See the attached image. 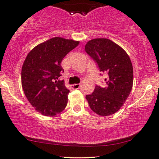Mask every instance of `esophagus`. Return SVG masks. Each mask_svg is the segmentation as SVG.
Returning a JSON list of instances; mask_svg holds the SVG:
<instances>
[{
  "instance_id": "obj_1",
  "label": "esophagus",
  "mask_w": 159,
  "mask_h": 159,
  "mask_svg": "<svg viewBox=\"0 0 159 159\" xmlns=\"http://www.w3.org/2000/svg\"><path fill=\"white\" fill-rule=\"evenodd\" d=\"M71 86H72L73 89H78L80 88V84H73Z\"/></svg>"
}]
</instances>
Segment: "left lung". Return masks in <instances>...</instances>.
Returning <instances> with one entry per match:
<instances>
[{"label": "left lung", "mask_w": 159, "mask_h": 159, "mask_svg": "<svg viewBox=\"0 0 159 159\" xmlns=\"http://www.w3.org/2000/svg\"><path fill=\"white\" fill-rule=\"evenodd\" d=\"M85 50L98 64L100 71L107 72L104 87L96 86L86 95L91 110L100 116L113 115L123 106L133 88V68L130 58L117 44L106 38L89 40Z\"/></svg>", "instance_id": "8db88e82"}]
</instances>
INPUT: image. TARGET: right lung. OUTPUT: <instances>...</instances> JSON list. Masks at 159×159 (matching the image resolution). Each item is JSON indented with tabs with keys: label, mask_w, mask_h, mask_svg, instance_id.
Segmentation results:
<instances>
[{
	"label": "right lung",
	"mask_w": 159,
	"mask_h": 159,
	"mask_svg": "<svg viewBox=\"0 0 159 159\" xmlns=\"http://www.w3.org/2000/svg\"><path fill=\"white\" fill-rule=\"evenodd\" d=\"M79 41L54 37L38 44L29 52L21 69L24 94L35 110L48 117L60 114L67 106L70 91L64 80H57L64 70L61 63Z\"/></svg>",
	"instance_id": "obj_1"
}]
</instances>
